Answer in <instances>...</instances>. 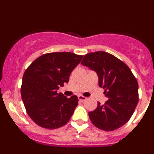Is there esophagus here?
<instances>
[{
  "label": "esophagus",
  "instance_id": "34e87169",
  "mask_svg": "<svg viewBox=\"0 0 154 154\" xmlns=\"http://www.w3.org/2000/svg\"><path fill=\"white\" fill-rule=\"evenodd\" d=\"M78 98H79V99L80 101H82V102L85 101V100L87 99V98L85 97V96H79Z\"/></svg>",
  "mask_w": 154,
  "mask_h": 154
}]
</instances>
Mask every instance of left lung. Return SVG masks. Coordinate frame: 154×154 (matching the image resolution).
<instances>
[{"label": "left lung", "mask_w": 154, "mask_h": 154, "mask_svg": "<svg viewBox=\"0 0 154 154\" xmlns=\"http://www.w3.org/2000/svg\"><path fill=\"white\" fill-rule=\"evenodd\" d=\"M81 64L96 72L99 86L105 89L108 100L98 103L97 108L89 112L95 126L112 131L127 123L138 103V83L127 65L106 51L91 52Z\"/></svg>", "instance_id": "1"}]
</instances>
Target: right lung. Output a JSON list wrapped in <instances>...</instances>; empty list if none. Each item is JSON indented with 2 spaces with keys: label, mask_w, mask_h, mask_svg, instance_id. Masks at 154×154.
Returning a JSON list of instances; mask_svg holds the SVG:
<instances>
[{
  "label": "right lung",
  "mask_w": 154,
  "mask_h": 154,
  "mask_svg": "<svg viewBox=\"0 0 154 154\" xmlns=\"http://www.w3.org/2000/svg\"><path fill=\"white\" fill-rule=\"evenodd\" d=\"M82 55L52 52L35 59L24 72L21 94L24 107L36 124L57 129L69 122L78 105L76 96L66 98L58 90L68 83Z\"/></svg>",
  "instance_id": "add662e5"
}]
</instances>
